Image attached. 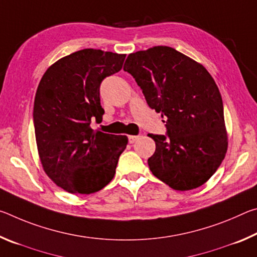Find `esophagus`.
Returning a JSON list of instances; mask_svg holds the SVG:
<instances>
[{
    "label": "esophagus",
    "instance_id": "obj_1",
    "mask_svg": "<svg viewBox=\"0 0 257 257\" xmlns=\"http://www.w3.org/2000/svg\"><path fill=\"white\" fill-rule=\"evenodd\" d=\"M138 138H139V136H135V135H130V136L128 137V141H129L130 144H134V143L136 142Z\"/></svg>",
    "mask_w": 257,
    "mask_h": 257
}]
</instances>
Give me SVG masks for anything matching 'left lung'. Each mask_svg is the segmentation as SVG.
Wrapping results in <instances>:
<instances>
[{
    "instance_id": "left-lung-1",
    "label": "left lung",
    "mask_w": 257,
    "mask_h": 257,
    "mask_svg": "<svg viewBox=\"0 0 257 257\" xmlns=\"http://www.w3.org/2000/svg\"><path fill=\"white\" fill-rule=\"evenodd\" d=\"M123 70L141 87L151 108L167 116L165 135L150 134L156 149L153 175L176 190L210 179L227 152L222 97L202 64L168 46L128 55Z\"/></svg>"
}]
</instances>
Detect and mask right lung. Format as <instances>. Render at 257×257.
<instances>
[{"label": "right lung", "mask_w": 257, "mask_h": 257, "mask_svg": "<svg viewBox=\"0 0 257 257\" xmlns=\"http://www.w3.org/2000/svg\"><path fill=\"white\" fill-rule=\"evenodd\" d=\"M125 54L85 49L47 69L34 102V127L43 168L71 194L101 190L115 173L127 136L93 130L104 113L99 87L122 68Z\"/></svg>", "instance_id": "add662e5"}]
</instances>
